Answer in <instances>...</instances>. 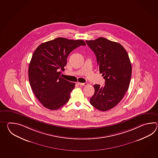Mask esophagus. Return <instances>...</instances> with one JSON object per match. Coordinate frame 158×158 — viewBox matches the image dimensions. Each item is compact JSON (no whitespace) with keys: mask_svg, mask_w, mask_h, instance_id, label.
Instances as JSON below:
<instances>
[{"mask_svg":"<svg viewBox=\"0 0 158 158\" xmlns=\"http://www.w3.org/2000/svg\"><path fill=\"white\" fill-rule=\"evenodd\" d=\"M78 84H79L81 86H86L88 85L87 82H85V83H80V82H78Z\"/></svg>","mask_w":158,"mask_h":158,"instance_id":"34e87169","label":"esophagus"}]
</instances>
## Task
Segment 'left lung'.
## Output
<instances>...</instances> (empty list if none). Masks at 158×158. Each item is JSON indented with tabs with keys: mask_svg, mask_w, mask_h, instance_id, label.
I'll return each mask as SVG.
<instances>
[{
	"mask_svg": "<svg viewBox=\"0 0 158 158\" xmlns=\"http://www.w3.org/2000/svg\"><path fill=\"white\" fill-rule=\"evenodd\" d=\"M97 57L100 73L105 85H94L95 93L90 104L101 111L115 107L128 90L131 76V65L127 51L121 44L103 37L86 40Z\"/></svg>",
	"mask_w": 158,
	"mask_h": 158,
	"instance_id": "left-lung-1",
	"label": "left lung"
}]
</instances>
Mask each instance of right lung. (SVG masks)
I'll use <instances>...</instances> for the list:
<instances>
[{
	"label": "right lung",
	"instance_id": "right-lung-1",
	"mask_svg": "<svg viewBox=\"0 0 158 158\" xmlns=\"http://www.w3.org/2000/svg\"><path fill=\"white\" fill-rule=\"evenodd\" d=\"M84 40L59 37L40 44L34 52L28 75L34 94L44 107L56 110L69 100L75 83L61 77L72 51L85 46Z\"/></svg>",
	"mask_w": 158,
	"mask_h": 158
}]
</instances>
